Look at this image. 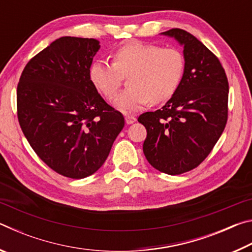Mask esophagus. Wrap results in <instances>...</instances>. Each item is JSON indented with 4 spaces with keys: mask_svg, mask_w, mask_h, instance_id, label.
<instances>
[{
    "mask_svg": "<svg viewBox=\"0 0 252 252\" xmlns=\"http://www.w3.org/2000/svg\"><path fill=\"white\" fill-rule=\"evenodd\" d=\"M135 121H136V119L133 116H126V125H132V123H134Z\"/></svg>",
    "mask_w": 252,
    "mask_h": 252,
    "instance_id": "34e87169",
    "label": "esophagus"
}]
</instances>
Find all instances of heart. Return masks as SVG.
Returning <instances> with one entry per match:
<instances>
[{"label":"heart","mask_w":252,"mask_h":252,"mask_svg":"<svg viewBox=\"0 0 252 252\" xmlns=\"http://www.w3.org/2000/svg\"><path fill=\"white\" fill-rule=\"evenodd\" d=\"M114 63L95 60L89 70L90 79L106 97L120 88L123 76H129V88L112 99L122 112H134L149 102L169 100L181 83L185 60L176 49H162L142 42H130L113 54Z\"/></svg>","instance_id":"obj_1"}]
</instances>
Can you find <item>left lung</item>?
<instances>
[{
  "label": "left lung",
  "mask_w": 252,
  "mask_h": 252,
  "mask_svg": "<svg viewBox=\"0 0 252 252\" xmlns=\"http://www.w3.org/2000/svg\"><path fill=\"white\" fill-rule=\"evenodd\" d=\"M183 48L181 83L161 109L138 121L146 126L143 153L153 168L176 176L206 159L224 130L229 84L219 60L192 34L172 29L160 33Z\"/></svg>",
  "instance_id": "left-lung-1"
}]
</instances>
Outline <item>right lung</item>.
I'll list each match as a JSON object with an SVG mask.
<instances>
[{
	"instance_id": "obj_1",
	"label": "right lung",
	"mask_w": 252,
	"mask_h": 252,
	"mask_svg": "<svg viewBox=\"0 0 252 252\" xmlns=\"http://www.w3.org/2000/svg\"><path fill=\"white\" fill-rule=\"evenodd\" d=\"M100 48L95 39L60 37L28 63L18 85L25 138L42 161L67 178L96 172L125 126L89 74Z\"/></svg>"
}]
</instances>
